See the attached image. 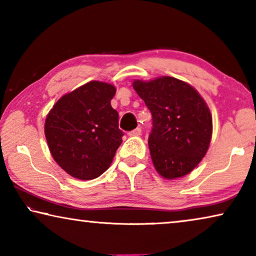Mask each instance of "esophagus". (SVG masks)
Masks as SVG:
<instances>
[{
	"label": "esophagus",
	"mask_w": 256,
	"mask_h": 256,
	"mask_svg": "<svg viewBox=\"0 0 256 256\" xmlns=\"http://www.w3.org/2000/svg\"><path fill=\"white\" fill-rule=\"evenodd\" d=\"M141 134V128H136L134 130H132V131L128 132V136H140Z\"/></svg>",
	"instance_id": "34e87169"
}]
</instances>
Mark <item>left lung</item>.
I'll return each mask as SVG.
<instances>
[{"label":"left lung","mask_w":256,"mask_h":256,"mask_svg":"<svg viewBox=\"0 0 256 256\" xmlns=\"http://www.w3.org/2000/svg\"><path fill=\"white\" fill-rule=\"evenodd\" d=\"M133 87L152 117L148 146L155 169L168 179L188 174L206 155L212 139V120L204 98L172 77L136 80Z\"/></svg>","instance_id":"8db88e82"}]
</instances>
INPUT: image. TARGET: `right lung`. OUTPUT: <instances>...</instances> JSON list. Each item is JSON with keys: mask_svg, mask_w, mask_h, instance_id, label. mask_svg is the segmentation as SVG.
<instances>
[{"mask_svg": "<svg viewBox=\"0 0 256 256\" xmlns=\"http://www.w3.org/2000/svg\"><path fill=\"white\" fill-rule=\"evenodd\" d=\"M115 93L109 84L87 82L60 98L46 118L49 150L72 177L90 180L112 164L124 136L110 104Z\"/></svg>", "mask_w": 256, "mask_h": 256, "instance_id": "right-lung-1", "label": "right lung"}]
</instances>
